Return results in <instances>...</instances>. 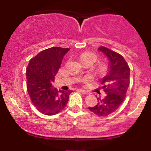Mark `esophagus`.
<instances>
[{
  "label": "esophagus",
  "instance_id": "obj_1",
  "mask_svg": "<svg viewBox=\"0 0 151 151\" xmlns=\"http://www.w3.org/2000/svg\"><path fill=\"white\" fill-rule=\"evenodd\" d=\"M79 90L80 92L84 93V94H88V93H89V92H88L87 91H86V90H83V89H79Z\"/></svg>",
  "mask_w": 151,
  "mask_h": 151
}]
</instances>
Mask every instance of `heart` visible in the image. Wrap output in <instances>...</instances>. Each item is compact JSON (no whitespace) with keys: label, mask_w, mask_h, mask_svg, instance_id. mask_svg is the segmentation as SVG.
Returning <instances> with one entry per match:
<instances>
[{"label":"heart","mask_w":151,"mask_h":151,"mask_svg":"<svg viewBox=\"0 0 151 151\" xmlns=\"http://www.w3.org/2000/svg\"><path fill=\"white\" fill-rule=\"evenodd\" d=\"M80 59L81 62L85 61L86 60H92L93 62H95V60H96V56L94 54L91 53V52H84L81 54L80 56Z\"/></svg>","instance_id":"obj_1"}]
</instances>
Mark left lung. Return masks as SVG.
<instances>
[{
  "label": "left lung",
  "mask_w": 151,
  "mask_h": 151,
  "mask_svg": "<svg viewBox=\"0 0 151 151\" xmlns=\"http://www.w3.org/2000/svg\"><path fill=\"white\" fill-rule=\"evenodd\" d=\"M98 50L109 61L107 74L101 80L102 89L106 95L103 99L97 98L96 105L89 109L99 116H106L114 113L125 99L130 84V68L120 54L103 46Z\"/></svg>",
  "instance_id": "left-lung-1"
}]
</instances>
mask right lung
Returning <instances> with one entry per match:
<instances>
[{
  "mask_svg": "<svg viewBox=\"0 0 151 151\" xmlns=\"http://www.w3.org/2000/svg\"><path fill=\"white\" fill-rule=\"evenodd\" d=\"M70 50L53 47L42 50L31 59L26 69L27 92L34 106L43 114H58L69 101L72 91L58 90L52 83L62 59Z\"/></svg>",
  "mask_w": 151,
  "mask_h": 151,
  "instance_id": "obj_1",
  "label": "right lung"
}]
</instances>
